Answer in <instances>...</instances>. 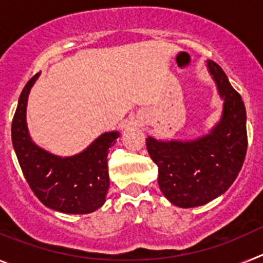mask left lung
I'll return each instance as SVG.
<instances>
[{"label": "left lung", "mask_w": 263, "mask_h": 263, "mask_svg": "<svg viewBox=\"0 0 263 263\" xmlns=\"http://www.w3.org/2000/svg\"><path fill=\"white\" fill-rule=\"evenodd\" d=\"M208 68L224 99L221 121L212 132L185 142L146 138L148 154L159 170L160 191L180 208L204 205L224 194L241 171L248 150L242 99L217 63L210 60Z\"/></svg>", "instance_id": "8db88e82"}]
</instances>
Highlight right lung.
I'll list each match as a JSON object with an SVG mask.
<instances>
[{"mask_svg":"<svg viewBox=\"0 0 263 263\" xmlns=\"http://www.w3.org/2000/svg\"><path fill=\"white\" fill-rule=\"evenodd\" d=\"M39 73L23 88L11 122V141L23 176L46 206L63 213H90L105 203L109 188L108 153L120 137L117 132L100 136L78 155L60 158L39 148L26 125L27 97Z\"/></svg>","mask_w":263,"mask_h":263,"instance_id":"obj_1","label":"right lung"}]
</instances>
